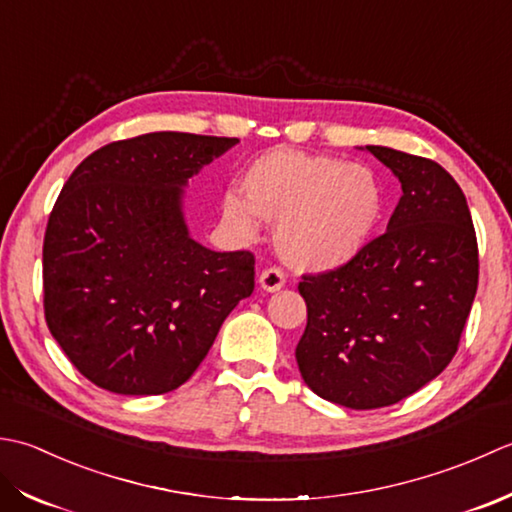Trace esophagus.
I'll use <instances>...</instances> for the list:
<instances>
[{
	"label": "esophagus",
	"instance_id": "34e87169",
	"mask_svg": "<svg viewBox=\"0 0 512 512\" xmlns=\"http://www.w3.org/2000/svg\"><path fill=\"white\" fill-rule=\"evenodd\" d=\"M258 285H260V289H265V291H278V289H283V287H285V274H283V269H278V267L265 269L263 274L258 276Z\"/></svg>",
	"mask_w": 512,
	"mask_h": 512
}]
</instances>
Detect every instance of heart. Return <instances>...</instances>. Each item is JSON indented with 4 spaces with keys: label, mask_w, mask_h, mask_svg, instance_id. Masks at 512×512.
<instances>
[{
    "label": "heart",
    "mask_w": 512,
    "mask_h": 512,
    "mask_svg": "<svg viewBox=\"0 0 512 512\" xmlns=\"http://www.w3.org/2000/svg\"><path fill=\"white\" fill-rule=\"evenodd\" d=\"M243 194L223 196V218L236 234L276 225L278 256L298 271H329L356 258L382 216L378 176L338 156L278 148L260 154L241 179Z\"/></svg>",
    "instance_id": "1"
}]
</instances>
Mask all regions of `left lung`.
I'll return each instance as SVG.
<instances>
[{
  "instance_id": "1",
  "label": "left lung",
  "mask_w": 512,
  "mask_h": 512,
  "mask_svg": "<svg viewBox=\"0 0 512 512\" xmlns=\"http://www.w3.org/2000/svg\"><path fill=\"white\" fill-rule=\"evenodd\" d=\"M367 150L402 183L387 232L298 285L307 302L302 380L356 411L409 398L448 367L479 280L473 218L453 176L424 156Z\"/></svg>"
}]
</instances>
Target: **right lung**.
<instances>
[{"instance_id": "add662e5", "label": "right lung", "mask_w": 512, "mask_h": 512, "mask_svg": "<svg viewBox=\"0 0 512 512\" xmlns=\"http://www.w3.org/2000/svg\"><path fill=\"white\" fill-rule=\"evenodd\" d=\"M238 139L150 132L70 174L44 236V314L77 371L121 395L179 389L254 291L252 252L187 234L183 187Z\"/></svg>"}]
</instances>
